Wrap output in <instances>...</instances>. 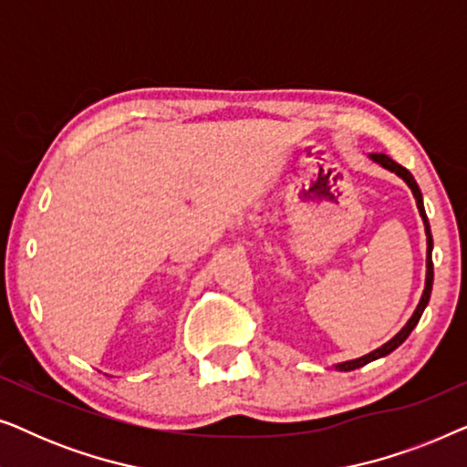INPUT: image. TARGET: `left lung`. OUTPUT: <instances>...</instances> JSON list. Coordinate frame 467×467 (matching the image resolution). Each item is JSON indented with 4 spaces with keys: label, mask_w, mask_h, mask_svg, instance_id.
Masks as SVG:
<instances>
[{
    "label": "left lung",
    "mask_w": 467,
    "mask_h": 467,
    "mask_svg": "<svg viewBox=\"0 0 467 467\" xmlns=\"http://www.w3.org/2000/svg\"><path fill=\"white\" fill-rule=\"evenodd\" d=\"M369 157H372L376 163H380L382 168L391 170V171H395V174H398L400 178H404L408 187L412 189V195H414V200H417V206H419L420 219H423V223H425V234H427V278H425V291H423V296H420V302H419V306H417V310H414V315L410 317V321H408V323L404 325V327H401L400 334L395 336V337H391V340H389L387 344H382L380 348L372 350V353H369V355H363V357H359V359H353V361L337 363L336 369H340V372H350V369H357V368L366 366V363H369V361L380 359V357H385V355H389V353H393V350L398 348L400 344L404 342L408 336H410V331H412L414 327H417L419 318H420V315H423V310H425L427 302H430V296H431V285H433V261H431L433 240H431L430 221H427V214H425V208H423V195H420L419 184H417V181H414V176L410 174V171H408L406 168H401L400 163H395L391 157H387V155H385V152H372V155H369Z\"/></svg>",
    "instance_id": "left-lung-1"
}]
</instances>
